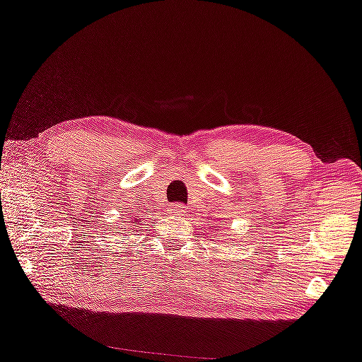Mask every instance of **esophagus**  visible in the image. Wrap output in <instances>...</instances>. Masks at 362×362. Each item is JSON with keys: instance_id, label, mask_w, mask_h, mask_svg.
<instances>
[{"instance_id": "34e87169", "label": "esophagus", "mask_w": 362, "mask_h": 362, "mask_svg": "<svg viewBox=\"0 0 362 362\" xmlns=\"http://www.w3.org/2000/svg\"><path fill=\"white\" fill-rule=\"evenodd\" d=\"M170 213H171V215H175V216L185 215V213H186V206L182 205V204H173V205L170 206Z\"/></svg>"}]
</instances>
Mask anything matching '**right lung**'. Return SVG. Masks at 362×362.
I'll list each match as a JSON object with an SVG mask.
<instances>
[{"instance_id": "right-lung-1", "label": "right lung", "mask_w": 362, "mask_h": 362, "mask_svg": "<svg viewBox=\"0 0 362 362\" xmlns=\"http://www.w3.org/2000/svg\"><path fill=\"white\" fill-rule=\"evenodd\" d=\"M132 223H133V226H136V228H138V224H139V221H138V220H133Z\"/></svg>"}]
</instances>
